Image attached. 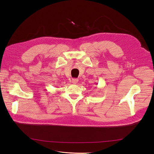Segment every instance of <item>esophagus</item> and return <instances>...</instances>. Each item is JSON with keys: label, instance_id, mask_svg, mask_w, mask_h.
<instances>
[{"label": "esophagus", "instance_id": "esophagus-1", "mask_svg": "<svg viewBox=\"0 0 154 154\" xmlns=\"http://www.w3.org/2000/svg\"><path fill=\"white\" fill-rule=\"evenodd\" d=\"M78 81H79V79H73L72 80V82L73 84H77L78 82Z\"/></svg>", "mask_w": 154, "mask_h": 154}]
</instances>
